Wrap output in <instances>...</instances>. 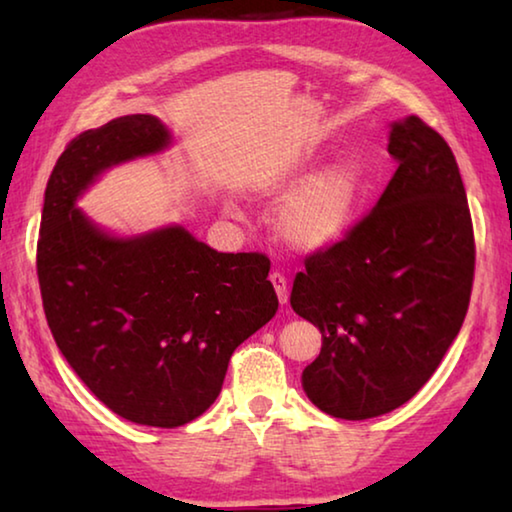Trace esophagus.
Masks as SVG:
<instances>
[{"label": "esophagus", "instance_id": "34e87169", "mask_svg": "<svg viewBox=\"0 0 512 512\" xmlns=\"http://www.w3.org/2000/svg\"><path fill=\"white\" fill-rule=\"evenodd\" d=\"M268 280H271V284L275 287L277 298H280V302L284 305V302L289 300V280H287V277H284V273H280V271H273L271 277H268Z\"/></svg>", "mask_w": 512, "mask_h": 512}]
</instances>
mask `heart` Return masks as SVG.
<instances>
[{
  "label": "heart",
  "instance_id": "b5f03b06",
  "mask_svg": "<svg viewBox=\"0 0 512 512\" xmlns=\"http://www.w3.org/2000/svg\"><path fill=\"white\" fill-rule=\"evenodd\" d=\"M363 169L339 160L309 178L280 210V232L298 248H323L339 239L361 203Z\"/></svg>",
  "mask_w": 512,
  "mask_h": 512
}]
</instances>
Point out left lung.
<instances>
[{"mask_svg": "<svg viewBox=\"0 0 512 512\" xmlns=\"http://www.w3.org/2000/svg\"><path fill=\"white\" fill-rule=\"evenodd\" d=\"M397 162L377 205L293 280L291 307L323 332L302 372L320 411L368 420L427 384L470 307L474 228L461 171L420 117L393 124Z\"/></svg>", "mask_w": 512, "mask_h": 512, "instance_id": "obj_1", "label": "left lung"}]
</instances>
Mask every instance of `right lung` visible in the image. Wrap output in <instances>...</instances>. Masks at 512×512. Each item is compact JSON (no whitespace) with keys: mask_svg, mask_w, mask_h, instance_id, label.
I'll return each mask as SVG.
<instances>
[{"mask_svg":"<svg viewBox=\"0 0 512 512\" xmlns=\"http://www.w3.org/2000/svg\"><path fill=\"white\" fill-rule=\"evenodd\" d=\"M167 144L151 115L76 135L49 176L36 255L69 366L110 411L160 429L210 409L232 352L277 311L264 253H216L185 228L112 239L74 210L97 173Z\"/></svg>","mask_w":512,"mask_h":512,"instance_id":"add662e5","label":"right lung"}]
</instances>
